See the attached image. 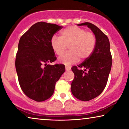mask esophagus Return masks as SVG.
Masks as SVG:
<instances>
[{"instance_id": "34e87169", "label": "esophagus", "mask_w": 129, "mask_h": 129, "mask_svg": "<svg viewBox=\"0 0 129 129\" xmlns=\"http://www.w3.org/2000/svg\"><path fill=\"white\" fill-rule=\"evenodd\" d=\"M65 69H66V70H70L71 69V67L70 66H65Z\"/></svg>"}]
</instances>
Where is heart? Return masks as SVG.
Instances as JSON below:
<instances>
[{
	"instance_id": "heart-1",
	"label": "heart",
	"mask_w": 129,
	"mask_h": 129,
	"mask_svg": "<svg viewBox=\"0 0 129 129\" xmlns=\"http://www.w3.org/2000/svg\"><path fill=\"white\" fill-rule=\"evenodd\" d=\"M96 37L93 33L76 26H71L60 31V36L54 35L50 39L52 50L61 56L67 49L69 51L59 57L60 63L66 65L84 61L93 53L96 46Z\"/></svg>"
}]
</instances>
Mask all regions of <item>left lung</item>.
Returning <instances> with one entry per match:
<instances>
[{"mask_svg":"<svg viewBox=\"0 0 129 129\" xmlns=\"http://www.w3.org/2000/svg\"><path fill=\"white\" fill-rule=\"evenodd\" d=\"M96 37V43L91 55L72 70L75 77L71 84L73 96L82 101H89L101 94L106 86L112 64L110 42L107 36L96 26L85 22Z\"/></svg>","mask_w":129,"mask_h":129,"instance_id":"1","label":"left lung"}]
</instances>
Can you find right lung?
<instances>
[{
    "label": "right lung",
    "mask_w": 129,
    "mask_h": 129,
    "mask_svg": "<svg viewBox=\"0 0 129 129\" xmlns=\"http://www.w3.org/2000/svg\"><path fill=\"white\" fill-rule=\"evenodd\" d=\"M62 28L38 22L19 40L15 60L19 83L24 94L36 102L45 101L52 96L56 82L65 72L64 65L48 64L56 60L50 39Z\"/></svg>",
    "instance_id": "right-lung-1"
}]
</instances>
